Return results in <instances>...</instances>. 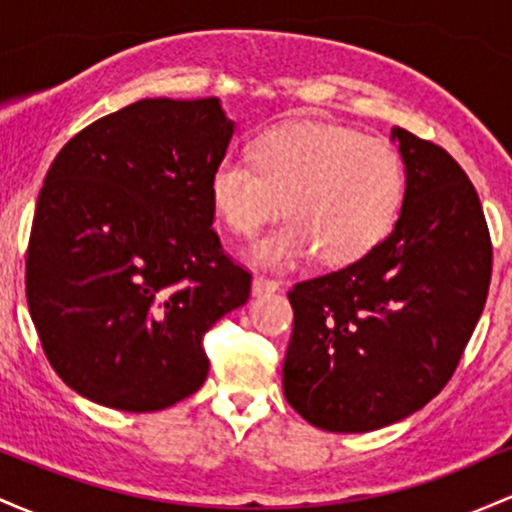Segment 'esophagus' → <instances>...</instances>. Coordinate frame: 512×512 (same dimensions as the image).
<instances>
[{
  "label": "esophagus",
  "mask_w": 512,
  "mask_h": 512,
  "mask_svg": "<svg viewBox=\"0 0 512 512\" xmlns=\"http://www.w3.org/2000/svg\"><path fill=\"white\" fill-rule=\"evenodd\" d=\"M279 291V281L264 279V276H255L252 279V296H264V293Z\"/></svg>",
  "instance_id": "1"
}]
</instances>
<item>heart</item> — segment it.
I'll return each mask as SVG.
<instances>
[{
    "label": "heart",
    "mask_w": 512,
    "mask_h": 512,
    "mask_svg": "<svg viewBox=\"0 0 512 512\" xmlns=\"http://www.w3.org/2000/svg\"><path fill=\"white\" fill-rule=\"evenodd\" d=\"M252 158L223 156L211 170L216 214L236 236H255L289 214L250 250L252 262L289 269L317 250L322 262L368 255L395 226L404 199L402 158L383 139L349 127L298 120L272 127Z\"/></svg>",
    "instance_id": "obj_1"
}]
</instances>
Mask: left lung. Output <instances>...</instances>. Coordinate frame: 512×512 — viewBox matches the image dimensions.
<instances>
[{
	"label": "left lung",
	"instance_id": "1",
	"mask_svg": "<svg viewBox=\"0 0 512 512\" xmlns=\"http://www.w3.org/2000/svg\"><path fill=\"white\" fill-rule=\"evenodd\" d=\"M402 211L361 260L289 291L284 395L308 424L366 433L426 407L455 373L491 281V238L448 151L392 129Z\"/></svg>",
	"mask_w": 512,
	"mask_h": 512
}]
</instances>
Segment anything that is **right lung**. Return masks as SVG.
<instances>
[{
	"label": "right lung",
	"mask_w": 512,
	"mask_h": 512,
	"mask_svg": "<svg viewBox=\"0 0 512 512\" xmlns=\"http://www.w3.org/2000/svg\"><path fill=\"white\" fill-rule=\"evenodd\" d=\"M236 122L219 98H144L62 146L35 204L26 298L55 373L91 402L158 411L207 380L204 332L248 303L211 228Z\"/></svg>",
	"instance_id": "add662e5"
}]
</instances>
